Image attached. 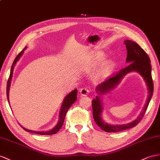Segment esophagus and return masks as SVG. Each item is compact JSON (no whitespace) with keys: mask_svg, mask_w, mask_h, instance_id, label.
I'll use <instances>...</instances> for the list:
<instances>
[{"mask_svg":"<svg viewBox=\"0 0 160 160\" xmlns=\"http://www.w3.org/2000/svg\"><path fill=\"white\" fill-rule=\"evenodd\" d=\"M80 92L81 95L87 96L88 95V93L90 92V90L87 87H84V88H80Z\"/></svg>","mask_w":160,"mask_h":160,"instance_id":"obj_1","label":"esophagus"}]
</instances>
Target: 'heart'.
I'll use <instances>...</instances> for the list:
<instances>
[{"mask_svg": "<svg viewBox=\"0 0 160 160\" xmlns=\"http://www.w3.org/2000/svg\"><path fill=\"white\" fill-rule=\"evenodd\" d=\"M105 59V55L103 53L97 52L93 55L87 64V68L88 69H92L95 68L98 64H99L102 61ZM115 66V63L112 59H109L105 61L101 65L97 73V77L99 78H105L108 76Z\"/></svg>", "mask_w": 160, "mask_h": 160, "instance_id": "b5f03b06", "label": "heart"}]
</instances>
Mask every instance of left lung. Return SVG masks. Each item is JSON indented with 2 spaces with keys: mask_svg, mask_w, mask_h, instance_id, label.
Here are the masks:
<instances>
[{
  "mask_svg": "<svg viewBox=\"0 0 160 160\" xmlns=\"http://www.w3.org/2000/svg\"><path fill=\"white\" fill-rule=\"evenodd\" d=\"M124 42L126 44L127 49L126 62L129 63L130 65L122 69L115 75L112 76V77L109 78L107 80L98 85L96 88V92L98 94V96L92 101L94 120L96 124L102 130L107 132H116L136 126L144 116L151 97L153 96V83L152 77H151V61L149 56L147 55L145 51L134 41L126 40ZM132 71L138 72L143 77L146 83L148 90V96L145 107L137 119L128 124L116 125L108 124L103 120L102 117V96L115 88L121 82L122 78L127 73Z\"/></svg>",
  "mask_w": 160,
  "mask_h": 160,
  "instance_id": "left-lung-1",
  "label": "left lung"
}]
</instances>
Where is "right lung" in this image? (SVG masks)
<instances>
[{"instance_id":"1","label":"right lung","mask_w":160,"mask_h":160,"mask_svg":"<svg viewBox=\"0 0 160 160\" xmlns=\"http://www.w3.org/2000/svg\"><path fill=\"white\" fill-rule=\"evenodd\" d=\"M27 47L24 48L23 50L19 53L18 56L15 57V59L13 63V65H12V66H11V72H10V76H9V80H8V81H7V97L8 102H9V89H10L12 77H13V74L14 67H15V64L17 63V62L20 59V57H21L22 56V55L23 54V52H24V51H25V49ZM77 92H78V90L74 89L73 91H72V92H70L69 94H68V95L65 97L63 101V103H62V105H61V109H60L59 116V121H58V122H57V124L55 125L54 128H52V129L49 130L48 131H34V130L26 129V128H24V127H22V126H21L22 127L23 129H24L26 131H27V132L34 133V134H41V135H49V134H53L57 133L59 130V129L61 128V127H62V126L63 124L65 115H66V113L68 112V110L73 105V103L76 101V99H77Z\"/></svg>"}]
</instances>
